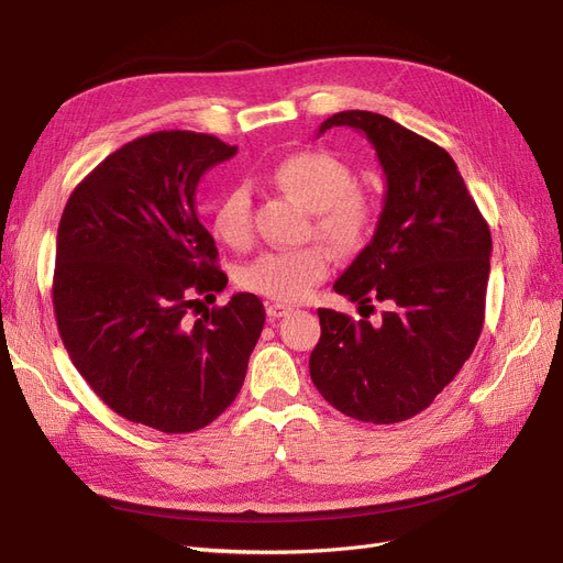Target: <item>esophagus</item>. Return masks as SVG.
I'll return each mask as SVG.
<instances>
[{
  "label": "esophagus",
  "mask_w": 563,
  "mask_h": 563,
  "mask_svg": "<svg viewBox=\"0 0 563 563\" xmlns=\"http://www.w3.org/2000/svg\"><path fill=\"white\" fill-rule=\"evenodd\" d=\"M265 311H267L269 319H282V317H288V313L294 311V307L282 305V302H269V305L265 307Z\"/></svg>",
  "instance_id": "34e87169"
}]
</instances>
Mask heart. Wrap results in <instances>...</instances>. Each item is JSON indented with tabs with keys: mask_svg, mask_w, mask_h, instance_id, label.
Wrapping results in <instances>:
<instances>
[{
	"mask_svg": "<svg viewBox=\"0 0 563 563\" xmlns=\"http://www.w3.org/2000/svg\"><path fill=\"white\" fill-rule=\"evenodd\" d=\"M269 177L286 194L313 212L317 233L336 252L355 254L372 238L376 210L355 185L351 166L323 150H305L282 159ZM212 231L223 242L242 250L252 240V191L238 185L221 196L212 212ZM330 273L323 246L269 250L238 269V284L252 294L277 302H300Z\"/></svg>",
	"mask_w": 563,
	"mask_h": 563,
	"instance_id": "heart-1",
	"label": "heart"
}]
</instances>
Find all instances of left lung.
Instances as JSON below:
<instances>
[{
	"label": "left lung",
	"mask_w": 563,
	"mask_h": 563,
	"mask_svg": "<svg viewBox=\"0 0 563 563\" xmlns=\"http://www.w3.org/2000/svg\"><path fill=\"white\" fill-rule=\"evenodd\" d=\"M332 126L365 133L386 175L376 231L332 288L360 309L380 302L386 311L372 325L319 309L309 374L344 416L401 422L430 407L474 353L492 235L443 147L369 110L334 112L317 136Z\"/></svg>",
	"instance_id": "left-lung-1"
}]
</instances>
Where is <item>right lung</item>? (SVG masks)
I'll use <instances>...</instances> for the list:
<instances>
[{"mask_svg": "<svg viewBox=\"0 0 563 563\" xmlns=\"http://www.w3.org/2000/svg\"><path fill=\"white\" fill-rule=\"evenodd\" d=\"M235 152L194 131L131 141L74 189L57 229L53 305L71 363L112 411L166 434L231 407L265 323L254 294L191 319L229 284L196 189Z\"/></svg>", "mask_w": 563, "mask_h": 563, "instance_id": "1", "label": "right lung"}]
</instances>
